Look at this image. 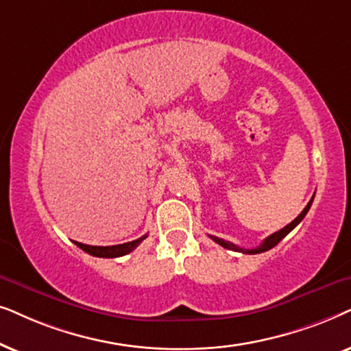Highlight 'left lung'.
Returning <instances> with one entry per match:
<instances>
[{"mask_svg": "<svg viewBox=\"0 0 351 351\" xmlns=\"http://www.w3.org/2000/svg\"><path fill=\"white\" fill-rule=\"evenodd\" d=\"M313 199H315V195H313L311 197V200L310 202L306 204V207L302 210V213L298 215V217L293 219L292 223H289L287 226H284L282 230H279L278 232H274V234H271V236H268L266 237V239L261 242V244L258 245V247H255V249H242V247H237V245H234L232 244V242H228V241H223V239H219V237H215V236H210L212 237V239L217 242V244H219L221 247H224V249H230V250H236V252H242V254H261V252H266V250H269V249H273L274 245H278L279 242H281L284 237H286L289 232H291L293 228L297 226L298 223L302 221L303 218H305V215L308 213V210H310V207H311V204H313Z\"/></svg>", "mask_w": 351, "mask_h": 351, "instance_id": "obj_1", "label": "left lung"}]
</instances>
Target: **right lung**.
<instances>
[{"instance_id": "add662e5", "label": "right lung", "mask_w": 351, "mask_h": 351, "mask_svg": "<svg viewBox=\"0 0 351 351\" xmlns=\"http://www.w3.org/2000/svg\"><path fill=\"white\" fill-rule=\"evenodd\" d=\"M146 237L147 236H143L136 241L125 242V244H119V245H107V247L86 245V244H82V242H75V244L93 256H99V258H117V256H123L130 254V252H133L144 239H146Z\"/></svg>"}]
</instances>
